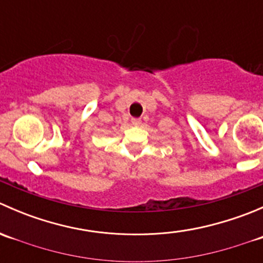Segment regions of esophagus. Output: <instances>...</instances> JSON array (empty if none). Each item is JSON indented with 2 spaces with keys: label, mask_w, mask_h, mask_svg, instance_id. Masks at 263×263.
Here are the masks:
<instances>
[{
  "label": "esophagus",
  "mask_w": 263,
  "mask_h": 263,
  "mask_svg": "<svg viewBox=\"0 0 263 263\" xmlns=\"http://www.w3.org/2000/svg\"><path fill=\"white\" fill-rule=\"evenodd\" d=\"M131 122L134 126H140V124H141V119H139V118H132Z\"/></svg>",
  "instance_id": "esophagus-1"
}]
</instances>
